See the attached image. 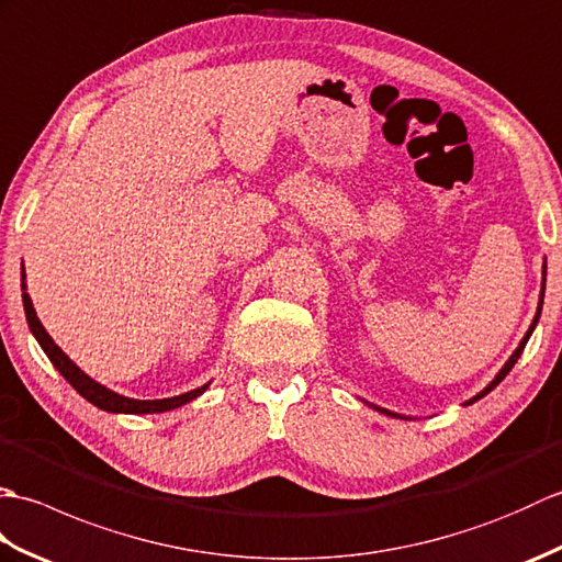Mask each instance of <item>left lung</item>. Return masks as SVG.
<instances>
[{
	"label": "left lung",
	"mask_w": 562,
	"mask_h": 562,
	"mask_svg": "<svg viewBox=\"0 0 562 562\" xmlns=\"http://www.w3.org/2000/svg\"><path fill=\"white\" fill-rule=\"evenodd\" d=\"M543 274H546V268H543ZM543 290H546V280H543ZM541 306H543V294H541V302H539V312H536V318H533V324H531V328H529V333H527V336H524V340L519 342V348L515 350V355H512V357H509V360H507V364H505L503 369H499V374H497V376H495V379L491 381V384H487V386H485V389H483V391L479 393V396H473V398H471L469 403H475V401H479V398H483V396H485V393H491V391H493V389H495V386L499 384V381H503V379H505V376L509 374V369L517 364V360H519V355H521V350H524V348H527V340H529V336H531V330L536 328V324H539V316H541ZM376 411H381V413H386V415H393V417H398L396 413H389V411H384V408H376Z\"/></svg>",
	"instance_id": "obj_1"
}]
</instances>
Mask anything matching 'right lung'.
Masks as SVG:
<instances>
[{
	"mask_svg": "<svg viewBox=\"0 0 562 562\" xmlns=\"http://www.w3.org/2000/svg\"><path fill=\"white\" fill-rule=\"evenodd\" d=\"M23 312H26L29 326L33 330L35 340H38L41 348L45 350L47 360H50L57 367V372L63 374L69 381V384L81 393L83 398L97 405V408H101V411H109V413H164V411H173V408H178V405H183L188 401L198 398L200 393L207 389V384H205V386H200L195 391L183 393V396H173V398H164V401L125 398V396H121V393H113V391H109L105 386L97 384V381H93V379H89L75 362L69 360V357L63 350L57 348V345L53 342V338L47 336V330L43 328L38 316H35L33 302H31V296L26 292H23Z\"/></svg>",
	"mask_w": 562,
	"mask_h": 562,
	"instance_id": "right-lung-1",
	"label": "right lung"
}]
</instances>
